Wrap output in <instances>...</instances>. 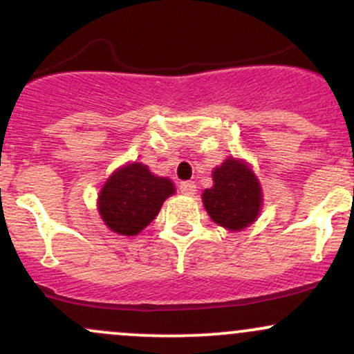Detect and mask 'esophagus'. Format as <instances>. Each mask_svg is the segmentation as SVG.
<instances>
[{
    "label": "esophagus",
    "instance_id": "esophagus-1",
    "mask_svg": "<svg viewBox=\"0 0 354 354\" xmlns=\"http://www.w3.org/2000/svg\"><path fill=\"white\" fill-rule=\"evenodd\" d=\"M180 191L185 196H193L196 193V185L193 181H183L180 185Z\"/></svg>",
    "mask_w": 354,
    "mask_h": 354
}]
</instances>
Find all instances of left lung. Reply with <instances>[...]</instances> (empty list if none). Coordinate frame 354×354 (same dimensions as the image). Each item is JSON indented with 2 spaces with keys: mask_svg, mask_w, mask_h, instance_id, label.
I'll list each match as a JSON object with an SVG mask.
<instances>
[{
  "mask_svg": "<svg viewBox=\"0 0 354 354\" xmlns=\"http://www.w3.org/2000/svg\"><path fill=\"white\" fill-rule=\"evenodd\" d=\"M211 176L213 186L201 194L209 218L228 231H241L253 225L263 208V189L251 165L228 156Z\"/></svg>",
  "mask_w": 354,
  "mask_h": 354,
  "instance_id": "8db88e82",
  "label": "left lung"
}]
</instances>
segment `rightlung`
Wrapping results in <instances>:
<instances>
[{
    "mask_svg": "<svg viewBox=\"0 0 354 354\" xmlns=\"http://www.w3.org/2000/svg\"><path fill=\"white\" fill-rule=\"evenodd\" d=\"M174 191L169 178L156 176L146 165L133 161L109 174L101 186L96 206L113 233L136 236L158 216L166 198Z\"/></svg>",
    "mask_w": 354,
    "mask_h": 354,
    "instance_id": "add662e5",
    "label": "right lung"
}]
</instances>
